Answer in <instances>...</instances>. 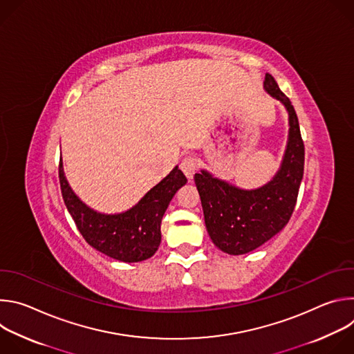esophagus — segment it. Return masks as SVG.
<instances>
[{
  "mask_svg": "<svg viewBox=\"0 0 354 354\" xmlns=\"http://www.w3.org/2000/svg\"><path fill=\"white\" fill-rule=\"evenodd\" d=\"M180 169L183 171V174L187 176V179H193V175L197 169V164L196 160L193 157H186L182 160L180 162Z\"/></svg>",
  "mask_w": 354,
  "mask_h": 354,
  "instance_id": "obj_1",
  "label": "esophagus"
}]
</instances>
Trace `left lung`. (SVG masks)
Returning <instances> with one entry per match:
<instances>
[{"instance_id":"obj_1","label":"left lung","mask_w":354,"mask_h":354,"mask_svg":"<svg viewBox=\"0 0 354 354\" xmlns=\"http://www.w3.org/2000/svg\"><path fill=\"white\" fill-rule=\"evenodd\" d=\"M265 91L288 113V140L276 175L261 187L242 189L201 169L194 175L207 232L230 255H243L279 234L288 223L304 175V142L290 99L266 74Z\"/></svg>"}]
</instances>
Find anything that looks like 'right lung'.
<instances>
[{"instance_id": "1", "label": "right lung", "mask_w": 354, "mask_h": 354, "mask_svg": "<svg viewBox=\"0 0 354 354\" xmlns=\"http://www.w3.org/2000/svg\"><path fill=\"white\" fill-rule=\"evenodd\" d=\"M59 178L66 207L84 239L106 257L126 262H141L153 257L161 243V221L175 193L186 185L183 172L175 167L131 209L116 213H99L73 192L60 160Z\"/></svg>"}]
</instances>
